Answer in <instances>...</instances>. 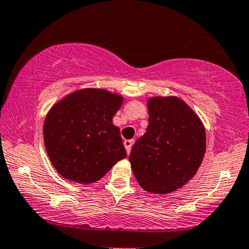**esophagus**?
Returning a JSON list of instances; mask_svg holds the SVG:
<instances>
[{
    "mask_svg": "<svg viewBox=\"0 0 249 249\" xmlns=\"http://www.w3.org/2000/svg\"><path fill=\"white\" fill-rule=\"evenodd\" d=\"M132 145H133V140H125L124 141V146H125V149H126L127 155H129L130 151H131Z\"/></svg>",
    "mask_w": 249,
    "mask_h": 249,
    "instance_id": "esophagus-1",
    "label": "esophagus"
}]
</instances>
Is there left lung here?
<instances>
[{
	"instance_id": "left-lung-1",
	"label": "left lung",
	"mask_w": 249,
	"mask_h": 249,
	"mask_svg": "<svg viewBox=\"0 0 249 249\" xmlns=\"http://www.w3.org/2000/svg\"><path fill=\"white\" fill-rule=\"evenodd\" d=\"M149 125L129 161L140 186L167 195L187 184L203 161L206 136L199 117L177 96L148 100Z\"/></svg>"
}]
</instances>
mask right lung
<instances>
[{"mask_svg": "<svg viewBox=\"0 0 249 249\" xmlns=\"http://www.w3.org/2000/svg\"><path fill=\"white\" fill-rule=\"evenodd\" d=\"M122 104L119 94L85 88L52 106L44 122V143L63 178L91 184L126 158L119 127L112 123Z\"/></svg>", "mask_w": 249, "mask_h": 249, "instance_id": "add662e5", "label": "right lung"}]
</instances>
